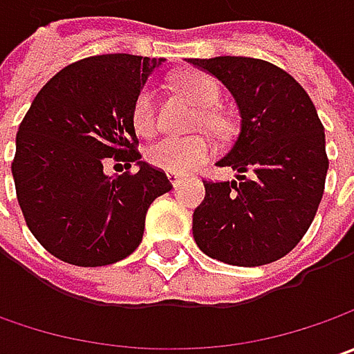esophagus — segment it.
I'll return each mask as SVG.
<instances>
[{"instance_id":"obj_1","label":"esophagus","mask_w":354,"mask_h":354,"mask_svg":"<svg viewBox=\"0 0 354 354\" xmlns=\"http://www.w3.org/2000/svg\"><path fill=\"white\" fill-rule=\"evenodd\" d=\"M167 179H169V183L173 185V187H177V185L181 183L183 175H179V173H167Z\"/></svg>"}]
</instances>
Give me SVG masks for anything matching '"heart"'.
<instances>
[{"label": "heart", "instance_id": "1", "mask_svg": "<svg viewBox=\"0 0 354 354\" xmlns=\"http://www.w3.org/2000/svg\"><path fill=\"white\" fill-rule=\"evenodd\" d=\"M175 88L183 94L185 98L197 108L205 110L201 114L198 124L214 128L218 126V116L212 112V108L221 100V90L211 76L203 73H183L175 78ZM131 124L136 131L149 138L153 136L157 128V110L153 90L145 86L138 92L131 104ZM212 153L211 143L201 136H189V138H161L147 149V161L157 169L167 173H187L201 167L209 161Z\"/></svg>", "mask_w": 354, "mask_h": 354}]
</instances>
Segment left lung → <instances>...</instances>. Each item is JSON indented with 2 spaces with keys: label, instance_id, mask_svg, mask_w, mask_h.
Masks as SVG:
<instances>
[{
  "label": "left lung",
  "instance_id": "8db88e82",
  "mask_svg": "<svg viewBox=\"0 0 354 354\" xmlns=\"http://www.w3.org/2000/svg\"><path fill=\"white\" fill-rule=\"evenodd\" d=\"M232 94L240 133L216 165L238 181H203L193 238L214 260L264 266L292 252L317 212L329 159L317 110L301 84L279 66L250 57L189 59ZM252 171L248 180L242 172Z\"/></svg>",
  "mask_w": 354,
  "mask_h": 354
}]
</instances>
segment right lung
I'll return each instance as SVG.
<instances>
[{
  "mask_svg": "<svg viewBox=\"0 0 354 354\" xmlns=\"http://www.w3.org/2000/svg\"><path fill=\"white\" fill-rule=\"evenodd\" d=\"M163 61L116 53L73 62L23 118L11 163L15 193L33 236L62 262L124 260L142 242L149 205L173 189L136 151L131 124L133 98ZM108 156L138 171L108 178Z\"/></svg>",
  "mask_w": 354,
  "mask_h": 354,
  "instance_id": "obj_1",
  "label": "right lung"
}]
</instances>
